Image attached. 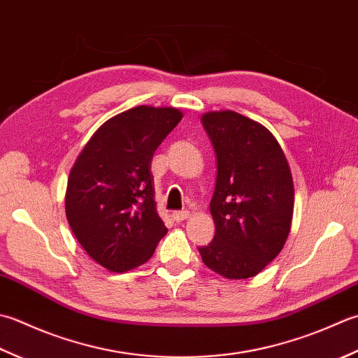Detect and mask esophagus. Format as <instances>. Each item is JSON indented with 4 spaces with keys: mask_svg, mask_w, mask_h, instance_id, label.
<instances>
[{
    "mask_svg": "<svg viewBox=\"0 0 358 358\" xmlns=\"http://www.w3.org/2000/svg\"><path fill=\"white\" fill-rule=\"evenodd\" d=\"M173 220L176 221V222H180V221H184V220H187L188 217V211L187 210H180V211H173Z\"/></svg>",
    "mask_w": 358,
    "mask_h": 358,
    "instance_id": "1",
    "label": "esophagus"
}]
</instances>
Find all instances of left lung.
Wrapping results in <instances>:
<instances>
[{
    "instance_id": "left-lung-1",
    "label": "left lung",
    "mask_w": 358,
    "mask_h": 358,
    "mask_svg": "<svg viewBox=\"0 0 358 358\" xmlns=\"http://www.w3.org/2000/svg\"><path fill=\"white\" fill-rule=\"evenodd\" d=\"M217 159L210 211L215 236L203 264L229 280L258 275L281 252L294 215V180L273 134L235 111L202 115Z\"/></svg>"
}]
</instances>
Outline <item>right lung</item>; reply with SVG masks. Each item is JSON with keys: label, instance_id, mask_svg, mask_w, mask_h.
<instances>
[{"label": "right lung", "instance_id": "add662e5", "mask_svg": "<svg viewBox=\"0 0 358 358\" xmlns=\"http://www.w3.org/2000/svg\"><path fill=\"white\" fill-rule=\"evenodd\" d=\"M182 119L176 108L136 106L101 125L69 173L66 217L90 257L111 272L147 262L166 227L151 160Z\"/></svg>", "mask_w": 358, "mask_h": 358}]
</instances>
